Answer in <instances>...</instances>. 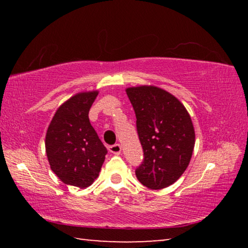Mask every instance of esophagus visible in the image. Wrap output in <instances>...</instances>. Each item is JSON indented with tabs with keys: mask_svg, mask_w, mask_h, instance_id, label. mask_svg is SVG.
Returning <instances> with one entry per match:
<instances>
[{
	"mask_svg": "<svg viewBox=\"0 0 248 248\" xmlns=\"http://www.w3.org/2000/svg\"><path fill=\"white\" fill-rule=\"evenodd\" d=\"M109 152H111L112 154H115V155H119L120 154V152H121V146H120V144H118V143H116V144H114V145H110L109 146Z\"/></svg>",
	"mask_w": 248,
	"mask_h": 248,
	"instance_id": "34e87169",
	"label": "esophagus"
}]
</instances>
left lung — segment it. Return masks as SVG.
<instances>
[{"instance_id": "8db88e82", "label": "left lung", "mask_w": 248, "mask_h": 248, "mask_svg": "<svg viewBox=\"0 0 248 248\" xmlns=\"http://www.w3.org/2000/svg\"><path fill=\"white\" fill-rule=\"evenodd\" d=\"M137 117L143 162L137 178L150 189H163L186 170L195 146L189 114L179 100L156 86L125 90Z\"/></svg>"}]
</instances>
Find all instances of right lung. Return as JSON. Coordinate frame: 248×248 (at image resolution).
<instances>
[{
  "label": "right lung",
  "mask_w": 248,
  "mask_h": 248,
  "mask_svg": "<svg viewBox=\"0 0 248 248\" xmlns=\"http://www.w3.org/2000/svg\"><path fill=\"white\" fill-rule=\"evenodd\" d=\"M97 95V91L84 92L66 100L58 108L46 134L50 167L59 179L71 186H91L107 154L89 118Z\"/></svg>",
  "instance_id": "obj_1"
}]
</instances>
